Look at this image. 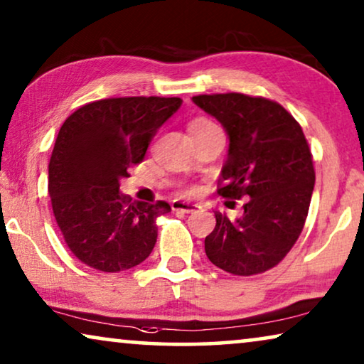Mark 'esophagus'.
<instances>
[{
    "label": "esophagus",
    "instance_id": "obj_1",
    "mask_svg": "<svg viewBox=\"0 0 364 364\" xmlns=\"http://www.w3.org/2000/svg\"><path fill=\"white\" fill-rule=\"evenodd\" d=\"M172 210L176 212H186V213H193L197 210H200V205L192 202H183V200H173L172 202Z\"/></svg>",
    "mask_w": 364,
    "mask_h": 364
}]
</instances>
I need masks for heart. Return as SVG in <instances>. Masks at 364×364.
<instances>
[{"label":"heart","mask_w":364,"mask_h":364,"mask_svg":"<svg viewBox=\"0 0 364 364\" xmlns=\"http://www.w3.org/2000/svg\"><path fill=\"white\" fill-rule=\"evenodd\" d=\"M213 129H218L217 124H213L210 119L207 117H196L192 119L191 124H188V132L191 134H200V132H207V131H213ZM196 188H188L187 193H193Z\"/></svg>","instance_id":"obj_1"}]
</instances>
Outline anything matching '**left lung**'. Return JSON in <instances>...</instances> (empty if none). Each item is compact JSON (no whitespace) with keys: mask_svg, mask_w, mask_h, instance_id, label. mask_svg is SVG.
<instances>
[{"mask_svg":"<svg viewBox=\"0 0 364 364\" xmlns=\"http://www.w3.org/2000/svg\"><path fill=\"white\" fill-rule=\"evenodd\" d=\"M192 101L230 139L217 192L225 198L250 197L237 220L215 212V228L205 237L208 260L240 277L270 270L300 237L315 187L301 126L265 97L227 92L200 94Z\"/></svg>","mask_w":364,"mask_h":364,"instance_id":"8db88e82","label":"left lung"}]
</instances>
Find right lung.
Returning <instances> with one entry per match:
<instances>
[{"label": "right lung", "mask_w": 364, "mask_h": 364, "mask_svg": "<svg viewBox=\"0 0 364 364\" xmlns=\"http://www.w3.org/2000/svg\"><path fill=\"white\" fill-rule=\"evenodd\" d=\"M181 97H111L84 104L59 129L48 192L64 242L99 272L139 265L157 242L167 202H132L119 181L141 164L152 137L181 107Z\"/></svg>", "instance_id": "obj_1"}]
</instances>
